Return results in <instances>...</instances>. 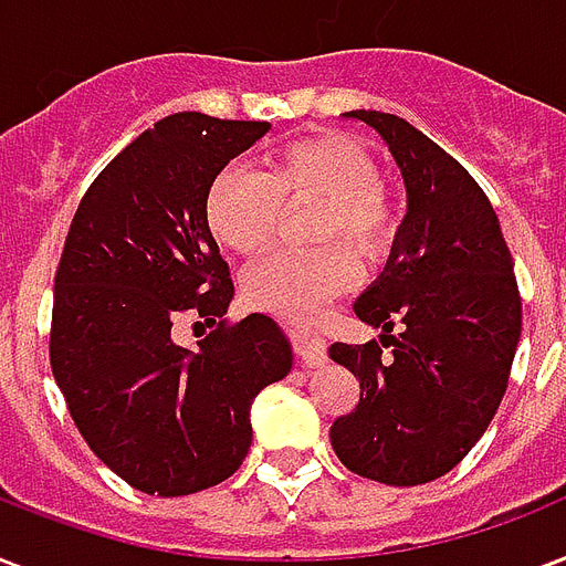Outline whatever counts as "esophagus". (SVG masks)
<instances>
[{
    "label": "esophagus",
    "instance_id": "1",
    "mask_svg": "<svg viewBox=\"0 0 566 566\" xmlns=\"http://www.w3.org/2000/svg\"><path fill=\"white\" fill-rule=\"evenodd\" d=\"M295 352H297V360L304 363V366H310V369H315V366H322L324 363V348L313 333H306V331L295 333Z\"/></svg>",
    "mask_w": 566,
    "mask_h": 566
}]
</instances>
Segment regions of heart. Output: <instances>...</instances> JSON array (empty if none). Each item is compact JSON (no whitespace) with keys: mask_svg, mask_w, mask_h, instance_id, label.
I'll list each match as a JSON object with an SVG mask.
<instances>
[{"mask_svg":"<svg viewBox=\"0 0 566 566\" xmlns=\"http://www.w3.org/2000/svg\"><path fill=\"white\" fill-rule=\"evenodd\" d=\"M375 161L345 135H315L286 144L269 159V170H221L206 200V218L227 251L253 256L271 242L283 203L318 200L313 239H345L357 256H369L387 242L389 212L380 195ZM352 280V262L343 248L318 251H271L244 277V295L253 306L280 315H310L343 292Z\"/></svg>","mask_w":566,"mask_h":566,"instance_id":"heart-1","label":"heart"}]
</instances>
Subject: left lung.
I'll use <instances>...</instances> for the list:
<instances>
[{"label":"left lung","instance_id":"8db88e82","mask_svg":"<svg viewBox=\"0 0 566 566\" xmlns=\"http://www.w3.org/2000/svg\"><path fill=\"white\" fill-rule=\"evenodd\" d=\"M343 117L387 144L407 212L387 265L354 301L357 318L380 327L378 343L327 348L360 380V401L331 424V446L354 475L416 488L454 470L488 431L505 396L523 304L479 182L401 117L366 108Z\"/></svg>","mask_w":566,"mask_h":566}]
</instances>
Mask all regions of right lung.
Returning a JSON list of instances; mask_svg holds the SVG:
<instances>
[{"label": "right lung", "mask_w": 566, "mask_h": 566, "mask_svg": "<svg viewBox=\"0 0 566 566\" xmlns=\"http://www.w3.org/2000/svg\"><path fill=\"white\" fill-rule=\"evenodd\" d=\"M271 124L179 112L138 135L82 197L52 295V375L96 458L150 496L230 479L251 405L292 371L271 315L174 339L182 313L214 324L235 289L206 218L214 177Z\"/></svg>", "instance_id": "add662e5"}]
</instances>
